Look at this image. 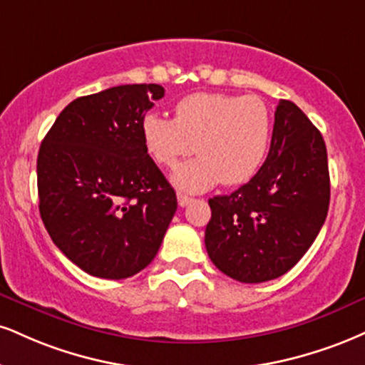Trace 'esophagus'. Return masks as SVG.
<instances>
[{
	"label": "esophagus",
	"mask_w": 365,
	"mask_h": 365,
	"mask_svg": "<svg viewBox=\"0 0 365 365\" xmlns=\"http://www.w3.org/2000/svg\"><path fill=\"white\" fill-rule=\"evenodd\" d=\"M177 197H178V205H180V207H187V205L192 202V199H190V197H188V195L178 194Z\"/></svg>",
	"instance_id": "1"
}]
</instances>
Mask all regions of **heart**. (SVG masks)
<instances>
[{
    "label": "heart",
    "instance_id": "heart-1",
    "mask_svg": "<svg viewBox=\"0 0 365 365\" xmlns=\"http://www.w3.org/2000/svg\"><path fill=\"white\" fill-rule=\"evenodd\" d=\"M148 155L171 168L180 158H199L175 170L180 190L204 192L217 183L240 185L255 177L272 139V113L258 96L195 93L175 108V118L148 113L140 125Z\"/></svg>",
    "mask_w": 365,
    "mask_h": 365
}]
</instances>
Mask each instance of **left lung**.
<instances>
[{"label":"left lung","mask_w":365,"mask_h":365,"mask_svg":"<svg viewBox=\"0 0 365 365\" xmlns=\"http://www.w3.org/2000/svg\"><path fill=\"white\" fill-rule=\"evenodd\" d=\"M209 205L205 248L222 274L247 284L284 275L308 252L328 214L322 133L296 103L280 100L265 163L248 183Z\"/></svg>","instance_id":"8db88e82"}]
</instances>
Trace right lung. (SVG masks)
I'll use <instances>...</instances> for the list:
<instances>
[{
  "instance_id": "right-lung-1",
  "label": "right lung",
  "mask_w": 365,
  "mask_h": 365,
  "mask_svg": "<svg viewBox=\"0 0 365 365\" xmlns=\"http://www.w3.org/2000/svg\"><path fill=\"white\" fill-rule=\"evenodd\" d=\"M160 85H122L73 100L37 158L38 210L57 248L86 274L127 279L156 257L177 195L143 143Z\"/></svg>"
}]
</instances>
